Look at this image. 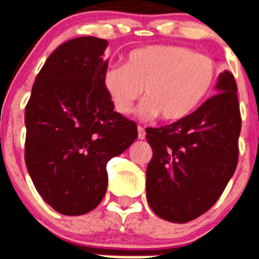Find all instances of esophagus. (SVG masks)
<instances>
[{"instance_id":"1","label":"esophagus","mask_w":259,"mask_h":259,"mask_svg":"<svg viewBox=\"0 0 259 259\" xmlns=\"http://www.w3.org/2000/svg\"><path fill=\"white\" fill-rule=\"evenodd\" d=\"M138 138H140V140H144L145 138V129L144 127H141V126H138Z\"/></svg>"}]
</instances>
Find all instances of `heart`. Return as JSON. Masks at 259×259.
<instances>
[{"label": "heart", "mask_w": 259, "mask_h": 259, "mask_svg": "<svg viewBox=\"0 0 259 259\" xmlns=\"http://www.w3.org/2000/svg\"><path fill=\"white\" fill-rule=\"evenodd\" d=\"M218 79L214 58L180 45H151L130 52L125 65H110L102 83L121 114H129L142 94L144 118L176 122L201 106Z\"/></svg>", "instance_id": "1"}]
</instances>
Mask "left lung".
Returning a JSON list of instances; mask_svg holds the SVG:
<instances>
[{"instance_id":"1","label":"left lung","mask_w":259,"mask_h":259,"mask_svg":"<svg viewBox=\"0 0 259 259\" xmlns=\"http://www.w3.org/2000/svg\"><path fill=\"white\" fill-rule=\"evenodd\" d=\"M218 93L186 118L148 127L153 158L146 169V198L162 220L185 224L217 202L238 162L241 133L237 83L218 75Z\"/></svg>"}]
</instances>
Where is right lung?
I'll return each instance as SVG.
<instances>
[{"mask_svg":"<svg viewBox=\"0 0 259 259\" xmlns=\"http://www.w3.org/2000/svg\"><path fill=\"white\" fill-rule=\"evenodd\" d=\"M108 41L79 37L60 45L35 77L25 109V162L44 201L64 215L100 205L106 165L137 138V125L114 111L102 83Z\"/></svg>","mask_w":259,"mask_h":259,"instance_id":"obj_1","label":"right lung"}]
</instances>
